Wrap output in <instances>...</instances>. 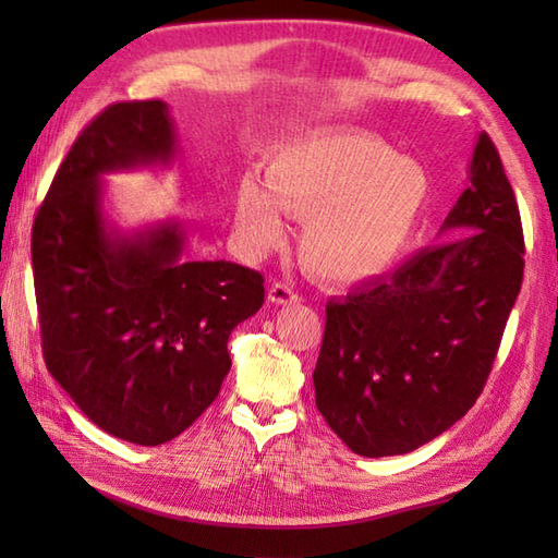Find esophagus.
<instances>
[{
    "label": "esophagus",
    "mask_w": 558,
    "mask_h": 558,
    "mask_svg": "<svg viewBox=\"0 0 558 558\" xmlns=\"http://www.w3.org/2000/svg\"><path fill=\"white\" fill-rule=\"evenodd\" d=\"M268 300L272 304H292V302H300V292L292 286H288V282H272L268 290Z\"/></svg>",
    "instance_id": "obj_1"
}]
</instances>
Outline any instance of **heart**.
I'll use <instances>...</instances> for the list:
<instances>
[{"instance_id":"heart-1","label":"heart","mask_w":558,"mask_h":558,"mask_svg":"<svg viewBox=\"0 0 558 558\" xmlns=\"http://www.w3.org/2000/svg\"><path fill=\"white\" fill-rule=\"evenodd\" d=\"M266 185L254 177L236 184L234 222L242 244L260 254L282 240L280 205L304 220L302 264L333 282L384 272L412 240L432 196L420 162L360 132L294 141L268 160Z\"/></svg>"}]
</instances>
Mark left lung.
<instances>
[{"label":"left lung","mask_w":558,"mask_h":558,"mask_svg":"<svg viewBox=\"0 0 558 558\" xmlns=\"http://www.w3.org/2000/svg\"><path fill=\"white\" fill-rule=\"evenodd\" d=\"M441 232L448 242L326 304L316 408L357 456L429 444L487 384L525 268L515 194L487 134Z\"/></svg>","instance_id":"1"}]
</instances>
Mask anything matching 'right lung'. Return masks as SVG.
<instances>
[{
  "label": "right lung",
  "mask_w": 558,
  "mask_h": 558,
  "mask_svg": "<svg viewBox=\"0 0 558 558\" xmlns=\"http://www.w3.org/2000/svg\"><path fill=\"white\" fill-rule=\"evenodd\" d=\"M177 132L162 100L114 102L93 120L33 222V280L47 372L102 432L160 446L218 398L236 324L264 304V276L184 258L180 220L120 232L102 174L170 165Z\"/></svg>",
  "instance_id": "obj_1"
}]
</instances>
